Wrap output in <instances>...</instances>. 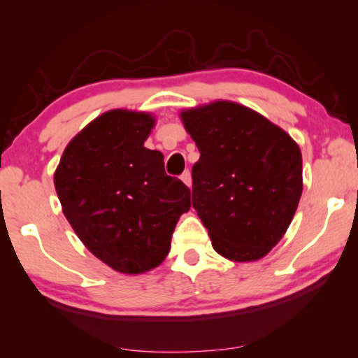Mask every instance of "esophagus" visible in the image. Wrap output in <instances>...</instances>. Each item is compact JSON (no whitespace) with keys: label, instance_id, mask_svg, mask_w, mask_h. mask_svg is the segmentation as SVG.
I'll use <instances>...</instances> for the list:
<instances>
[{"label":"esophagus","instance_id":"1","mask_svg":"<svg viewBox=\"0 0 358 358\" xmlns=\"http://www.w3.org/2000/svg\"><path fill=\"white\" fill-rule=\"evenodd\" d=\"M180 179H182V182L185 184V185H192V174H190V171L189 169H185L182 174H180Z\"/></svg>","mask_w":358,"mask_h":358}]
</instances>
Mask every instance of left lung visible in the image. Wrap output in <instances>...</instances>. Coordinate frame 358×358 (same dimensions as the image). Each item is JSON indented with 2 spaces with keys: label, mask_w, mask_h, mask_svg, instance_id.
<instances>
[{
  "label": "left lung",
  "mask_w": 358,
  "mask_h": 358,
  "mask_svg": "<svg viewBox=\"0 0 358 358\" xmlns=\"http://www.w3.org/2000/svg\"><path fill=\"white\" fill-rule=\"evenodd\" d=\"M200 151L192 207L212 246L238 262L257 261L280 241L300 202L301 153L272 122L228 101L182 112Z\"/></svg>",
  "instance_id": "obj_1"
}]
</instances>
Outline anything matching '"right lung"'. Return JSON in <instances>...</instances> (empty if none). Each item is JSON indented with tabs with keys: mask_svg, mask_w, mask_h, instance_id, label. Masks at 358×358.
<instances>
[{
	"mask_svg": "<svg viewBox=\"0 0 358 358\" xmlns=\"http://www.w3.org/2000/svg\"><path fill=\"white\" fill-rule=\"evenodd\" d=\"M153 125L143 112H106L68 143L53 178L78 238L122 273L158 267L190 208L187 185L166 174L161 151L143 146Z\"/></svg>",
	"mask_w": 358,
	"mask_h": 358,
	"instance_id": "right-lung-1",
	"label": "right lung"
}]
</instances>
